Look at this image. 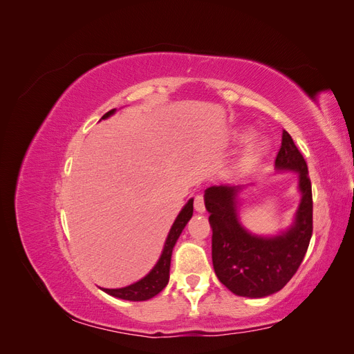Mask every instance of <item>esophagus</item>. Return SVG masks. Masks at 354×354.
I'll list each match as a JSON object with an SVG mask.
<instances>
[{
  "label": "esophagus",
  "instance_id": "34e87169",
  "mask_svg": "<svg viewBox=\"0 0 354 354\" xmlns=\"http://www.w3.org/2000/svg\"><path fill=\"white\" fill-rule=\"evenodd\" d=\"M195 211L198 212H205V201H203L202 195H196L195 196Z\"/></svg>",
  "mask_w": 354,
  "mask_h": 354
}]
</instances>
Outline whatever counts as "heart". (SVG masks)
<instances>
[{
	"label": "heart",
	"instance_id": "heart-1",
	"mask_svg": "<svg viewBox=\"0 0 354 354\" xmlns=\"http://www.w3.org/2000/svg\"><path fill=\"white\" fill-rule=\"evenodd\" d=\"M252 136H254L252 130H242L234 136V140L238 143H243L246 140H250ZM266 153H267V145L264 142H255L250 145V147L241 155L236 164V169L242 174L251 173V171H254L257 167H259Z\"/></svg>",
	"mask_w": 354,
	"mask_h": 354
}]
</instances>
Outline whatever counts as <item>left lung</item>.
<instances>
[{
	"label": "left lung",
	"mask_w": 354,
	"mask_h": 354,
	"mask_svg": "<svg viewBox=\"0 0 354 354\" xmlns=\"http://www.w3.org/2000/svg\"><path fill=\"white\" fill-rule=\"evenodd\" d=\"M274 165L279 171L298 173L301 194L292 226L277 236H257L242 226L236 201L242 186L221 185L205 192V208L212 227L214 272L224 286L241 297L263 298L281 291L298 270L312 239V183L301 152L285 130Z\"/></svg>",
	"instance_id": "8db88e82"
}]
</instances>
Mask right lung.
<instances>
[{"instance_id": "right-lung-1", "label": "right lung", "mask_w": 354, "mask_h": 354, "mask_svg": "<svg viewBox=\"0 0 354 354\" xmlns=\"http://www.w3.org/2000/svg\"><path fill=\"white\" fill-rule=\"evenodd\" d=\"M116 109L109 111L102 116V120H106L111 115L115 113ZM192 214H194V199H189L183 209L180 211L173 226L169 229V233L167 236L165 245L162 254H160L158 263L155 264L153 269L149 272L143 279H140L136 283L128 285L125 288H118V289H108L102 288L106 294L112 297L128 299V301H146V299H151L156 294H159L162 289L167 286L169 279V264H171V254H173V248L178 239V236L183 232L187 221L192 218Z\"/></svg>"}]
</instances>
